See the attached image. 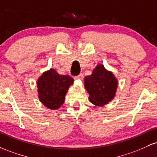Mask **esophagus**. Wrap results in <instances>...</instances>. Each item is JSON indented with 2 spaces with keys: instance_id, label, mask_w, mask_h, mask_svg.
Here are the masks:
<instances>
[{
  "instance_id": "obj_1",
  "label": "esophagus",
  "mask_w": 157,
  "mask_h": 157,
  "mask_svg": "<svg viewBox=\"0 0 157 157\" xmlns=\"http://www.w3.org/2000/svg\"><path fill=\"white\" fill-rule=\"evenodd\" d=\"M82 77H83V74L81 73V74H80V75H77V76L75 77V78H77V79H81Z\"/></svg>"
}]
</instances>
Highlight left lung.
Listing matches in <instances>:
<instances>
[{"instance_id": "8db88e82", "label": "left lung", "mask_w": 157, "mask_h": 157, "mask_svg": "<svg viewBox=\"0 0 157 157\" xmlns=\"http://www.w3.org/2000/svg\"><path fill=\"white\" fill-rule=\"evenodd\" d=\"M117 80L102 65H98L92 75L85 77V87L90 94L89 100L96 105H104L114 97Z\"/></svg>"}]
</instances>
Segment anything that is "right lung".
<instances>
[{"label": "right lung", "instance_id": "add662e5", "mask_svg": "<svg viewBox=\"0 0 157 157\" xmlns=\"http://www.w3.org/2000/svg\"><path fill=\"white\" fill-rule=\"evenodd\" d=\"M74 80L68 75H59L52 68L37 80V91L40 102L50 109H57L64 102L65 95Z\"/></svg>", "mask_w": 157, "mask_h": 157}]
</instances>
